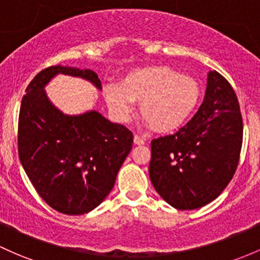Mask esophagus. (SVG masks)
<instances>
[{
	"label": "esophagus",
	"instance_id": "1",
	"mask_svg": "<svg viewBox=\"0 0 260 260\" xmlns=\"http://www.w3.org/2000/svg\"><path fill=\"white\" fill-rule=\"evenodd\" d=\"M134 144H135V145H144L145 140L142 138H140L139 135H135V136H134Z\"/></svg>",
	"mask_w": 260,
	"mask_h": 260
}]
</instances>
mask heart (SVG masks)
Segmentation results:
<instances>
[{
	"mask_svg": "<svg viewBox=\"0 0 260 260\" xmlns=\"http://www.w3.org/2000/svg\"><path fill=\"white\" fill-rule=\"evenodd\" d=\"M104 98L113 115L126 121L140 103V115L158 133L182 126L196 110L201 88L192 77L166 66L142 67L130 72L120 84L104 86Z\"/></svg>",
	"mask_w": 260,
	"mask_h": 260,
	"instance_id": "b5f03b06",
	"label": "heart"
}]
</instances>
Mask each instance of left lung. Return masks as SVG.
<instances>
[{
  "mask_svg": "<svg viewBox=\"0 0 260 260\" xmlns=\"http://www.w3.org/2000/svg\"><path fill=\"white\" fill-rule=\"evenodd\" d=\"M243 122L238 99L218 72L207 74L203 102L174 135L151 141L150 180L177 209H196L216 200L238 166Z\"/></svg>",
  "mask_w": 260,
  "mask_h": 260,
  "instance_id": "8db88e82",
  "label": "left lung"
}]
</instances>
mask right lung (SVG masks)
<instances>
[{"label": "right lung", "instance_id": "right-lung-1", "mask_svg": "<svg viewBox=\"0 0 260 260\" xmlns=\"http://www.w3.org/2000/svg\"><path fill=\"white\" fill-rule=\"evenodd\" d=\"M58 74L82 78L102 90L90 69L53 66L26 89L18 119V155L40 196L64 214H84L108 196L133 147V133L99 111L68 115L49 100L46 86Z\"/></svg>", "mask_w": 260, "mask_h": 260}]
</instances>
